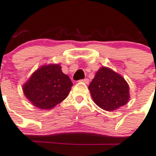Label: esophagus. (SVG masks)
I'll return each mask as SVG.
<instances>
[{"mask_svg":"<svg viewBox=\"0 0 156 156\" xmlns=\"http://www.w3.org/2000/svg\"><path fill=\"white\" fill-rule=\"evenodd\" d=\"M80 82L84 83H86V84H88V83H89V79H83V80H81Z\"/></svg>","mask_w":156,"mask_h":156,"instance_id":"obj_1","label":"esophagus"}]
</instances>
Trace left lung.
I'll list each match as a JSON object with an SVG mask.
<instances>
[{"label":"left lung","mask_w":156,"mask_h":156,"mask_svg":"<svg viewBox=\"0 0 156 156\" xmlns=\"http://www.w3.org/2000/svg\"><path fill=\"white\" fill-rule=\"evenodd\" d=\"M88 88L94 103L104 111H115L130 99L129 86L125 78L106 66L98 69Z\"/></svg>","instance_id":"8db88e82"}]
</instances>
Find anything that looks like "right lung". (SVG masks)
Here are the masks:
<instances>
[{
	"mask_svg": "<svg viewBox=\"0 0 156 156\" xmlns=\"http://www.w3.org/2000/svg\"><path fill=\"white\" fill-rule=\"evenodd\" d=\"M73 86L59 64L44 65L31 74L22 87L27 99L36 108L49 110L66 99Z\"/></svg>",
	"mask_w": 156,
	"mask_h": 156,
	"instance_id": "1",
	"label": "right lung"
}]
</instances>
